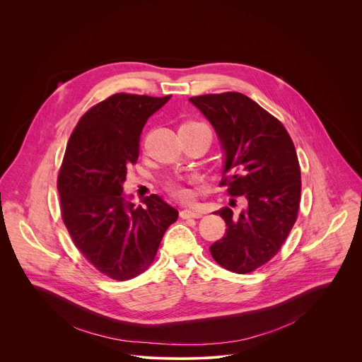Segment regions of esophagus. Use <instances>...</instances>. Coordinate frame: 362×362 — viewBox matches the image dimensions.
Segmentation results:
<instances>
[{
    "label": "esophagus",
    "instance_id": "1",
    "mask_svg": "<svg viewBox=\"0 0 362 362\" xmlns=\"http://www.w3.org/2000/svg\"><path fill=\"white\" fill-rule=\"evenodd\" d=\"M180 218L182 219H199L202 218V214L200 212H196V211H190V209H185L180 212Z\"/></svg>",
    "mask_w": 362,
    "mask_h": 362
}]
</instances>
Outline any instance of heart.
<instances>
[{
    "label": "heart",
    "mask_w": 362,
    "mask_h": 362,
    "mask_svg": "<svg viewBox=\"0 0 362 362\" xmlns=\"http://www.w3.org/2000/svg\"><path fill=\"white\" fill-rule=\"evenodd\" d=\"M197 126L208 127V126L200 123V122H187V123H185L182 127H197ZM166 190H168L172 196H175V197H177V199H180V200H189V199L192 197V192L189 190V187L185 186V185H182V183H179V182H175V180H170V182L166 183Z\"/></svg>",
    "instance_id": "b5f03b06"
}]
</instances>
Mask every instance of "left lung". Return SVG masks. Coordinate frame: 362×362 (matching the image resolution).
I'll use <instances>...</instances> for the list:
<instances>
[{"label":"left lung","mask_w":362,"mask_h":362,"mask_svg":"<svg viewBox=\"0 0 362 362\" xmlns=\"http://www.w3.org/2000/svg\"><path fill=\"white\" fill-rule=\"evenodd\" d=\"M190 101L223 144L221 186L246 203L239 214L228 206L218 211L226 232L209 247L211 255L230 272H253L279 252L298 218L300 168L293 141L275 116L242 93L203 94Z\"/></svg>","instance_id":"8db88e82"}]
</instances>
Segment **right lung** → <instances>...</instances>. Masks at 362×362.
Masks as SVG:
<instances>
[{"label":"right lung","mask_w":362,"mask_h":362,"mask_svg":"<svg viewBox=\"0 0 362 362\" xmlns=\"http://www.w3.org/2000/svg\"><path fill=\"white\" fill-rule=\"evenodd\" d=\"M170 97L116 93L88 109L67 141L57 177L63 222L88 264L115 281L146 271L179 216L158 194L134 206L122 186L147 119Z\"/></svg>","instance_id":"obj_1"}]
</instances>
